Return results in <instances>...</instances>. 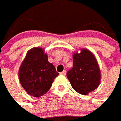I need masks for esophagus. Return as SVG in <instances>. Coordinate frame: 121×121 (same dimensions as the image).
<instances>
[{"instance_id":"obj_1","label":"esophagus","mask_w":121,"mask_h":121,"mask_svg":"<svg viewBox=\"0 0 121 121\" xmlns=\"http://www.w3.org/2000/svg\"><path fill=\"white\" fill-rule=\"evenodd\" d=\"M60 74H62V75H66V70H63V71L61 72Z\"/></svg>"}]
</instances>
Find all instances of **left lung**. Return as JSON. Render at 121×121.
Instances as JSON below:
<instances>
[{"label":"left lung","mask_w":121,"mask_h":121,"mask_svg":"<svg viewBox=\"0 0 121 121\" xmlns=\"http://www.w3.org/2000/svg\"><path fill=\"white\" fill-rule=\"evenodd\" d=\"M73 66L66 73L70 85L77 93L87 95L96 89L100 81V72L94 55L86 49L73 55Z\"/></svg>","instance_id":"1"}]
</instances>
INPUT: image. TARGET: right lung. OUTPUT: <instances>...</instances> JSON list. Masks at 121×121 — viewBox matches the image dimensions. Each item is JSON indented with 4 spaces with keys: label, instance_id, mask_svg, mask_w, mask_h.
Here are the masks:
<instances>
[{
    "label": "right lung",
    "instance_id": "1",
    "mask_svg": "<svg viewBox=\"0 0 121 121\" xmlns=\"http://www.w3.org/2000/svg\"><path fill=\"white\" fill-rule=\"evenodd\" d=\"M58 75L55 66L48 61L47 55L39 47L27 52L18 72L22 86L28 94L35 97L48 92Z\"/></svg>",
    "mask_w": 121,
    "mask_h": 121
}]
</instances>
